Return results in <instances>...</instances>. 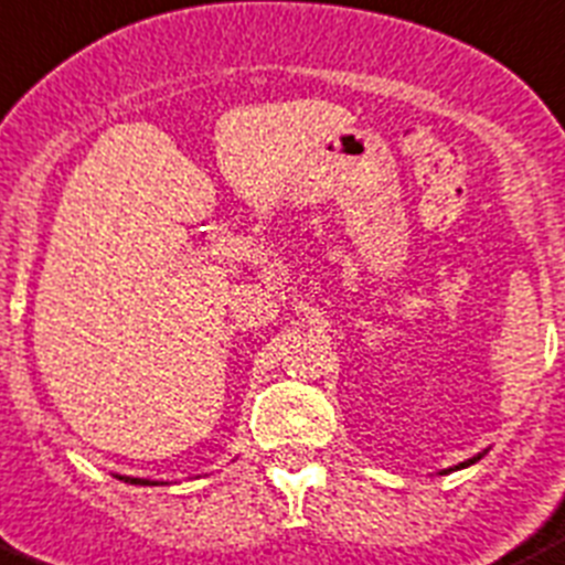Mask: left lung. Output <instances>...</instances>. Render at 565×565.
<instances>
[{"mask_svg":"<svg viewBox=\"0 0 565 565\" xmlns=\"http://www.w3.org/2000/svg\"><path fill=\"white\" fill-rule=\"evenodd\" d=\"M482 455H484V451H482ZM482 455H477V457H471V460L460 462V466H455V471H460V468H468V466H473V462H477V460H482ZM449 471H451V468H449Z\"/></svg>","mask_w":565,"mask_h":565,"instance_id":"1","label":"left lung"}]
</instances>
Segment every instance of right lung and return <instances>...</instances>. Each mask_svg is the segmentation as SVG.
<instances>
[{"label": "right lung", "instance_id": "1", "mask_svg": "<svg viewBox=\"0 0 565 565\" xmlns=\"http://www.w3.org/2000/svg\"><path fill=\"white\" fill-rule=\"evenodd\" d=\"M119 479L130 484H158V482H150V479H139V477H119Z\"/></svg>", "mask_w": 565, "mask_h": 565}]
</instances>
